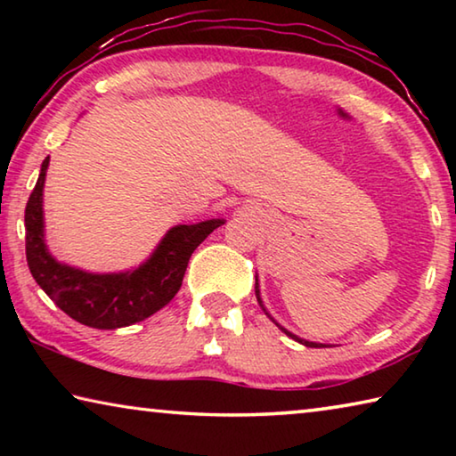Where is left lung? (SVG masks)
Wrapping results in <instances>:
<instances>
[{"label":"left lung","instance_id":"8db88e82","mask_svg":"<svg viewBox=\"0 0 456 456\" xmlns=\"http://www.w3.org/2000/svg\"><path fill=\"white\" fill-rule=\"evenodd\" d=\"M256 296H257V302L261 304V299H259V289H257V283H256ZM277 326H280V323H277ZM280 330H281V331H285V334H288L289 338H293V339H297V342H302L304 346H307V348H320V346H323V344H315V342H305V339H299L297 336H293V334H289V331H288V330H285V328H281V326H280Z\"/></svg>","mask_w":456,"mask_h":456}]
</instances>
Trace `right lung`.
I'll list each match as a JSON object with an SVG mask.
<instances>
[{"mask_svg": "<svg viewBox=\"0 0 456 456\" xmlns=\"http://www.w3.org/2000/svg\"><path fill=\"white\" fill-rule=\"evenodd\" d=\"M50 157L26 205V259L37 285L72 320L88 328L117 330L142 322L165 307L181 289L192 251L223 225L221 219L176 225L152 257L134 272L96 275L58 264L44 243L42 191Z\"/></svg>", "mask_w": 456, "mask_h": 456, "instance_id": "add662e5", "label": "right lung"}]
</instances>
